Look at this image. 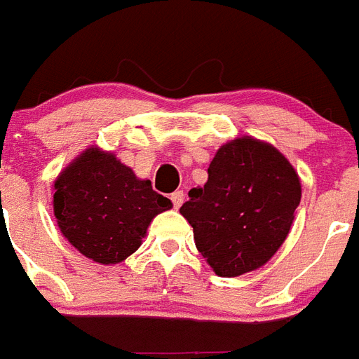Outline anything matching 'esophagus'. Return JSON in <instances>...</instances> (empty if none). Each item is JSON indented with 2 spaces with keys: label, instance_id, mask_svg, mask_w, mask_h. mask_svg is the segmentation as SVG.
Returning <instances> with one entry per match:
<instances>
[{
  "label": "esophagus",
  "instance_id": "34e87169",
  "mask_svg": "<svg viewBox=\"0 0 359 359\" xmlns=\"http://www.w3.org/2000/svg\"><path fill=\"white\" fill-rule=\"evenodd\" d=\"M171 203H173L175 208H179V206L184 203V191H180V189L173 191V194H171Z\"/></svg>",
  "mask_w": 359,
  "mask_h": 359
}]
</instances>
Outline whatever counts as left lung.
Returning a JSON list of instances; mask_svg holds the SVG:
<instances>
[{"label":"left lung","instance_id":"8db88e82","mask_svg":"<svg viewBox=\"0 0 359 359\" xmlns=\"http://www.w3.org/2000/svg\"><path fill=\"white\" fill-rule=\"evenodd\" d=\"M180 214L195 247L219 276H240L269 260L290 234L301 180L284 154L255 138L223 145L208 182L191 188Z\"/></svg>","mask_w":359,"mask_h":359}]
</instances>
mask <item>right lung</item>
<instances>
[{
  "label": "right lung",
  "instance_id": "1",
  "mask_svg": "<svg viewBox=\"0 0 359 359\" xmlns=\"http://www.w3.org/2000/svg\"><path fill=\"white\" fill-rule=\"evenodd\" d=\"M55 217L64 238L97 264H118L142 245L151 219L171 208L151 180L112 153L84 151L55 182Z\"/></svg>",
  "mask_w": 359,
  "mask_h": 359
}]
</instances>
